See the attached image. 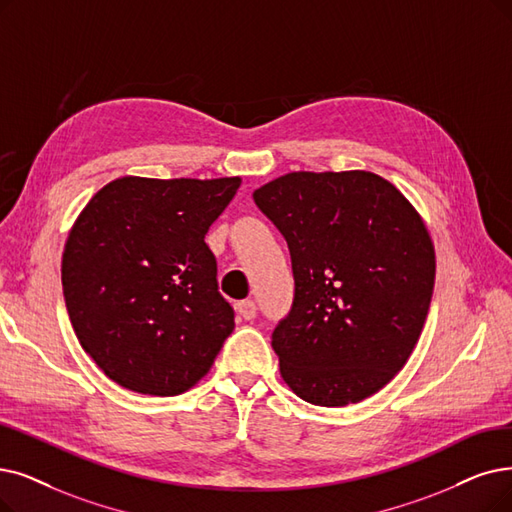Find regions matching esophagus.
I'll return each mask as SVG.
<instances>
[{
    "label": "esophagus",
    "instance_id": "obj_1",
    "mask_svg": "<svg viewBox=\"0 0 512 512\" xmlns=\"http://www.w3.org/2000/svg\"><path fill=\"white\" fill-rule=\"evenodd\" d=\"M237 313L245 321L254 319L256 317V302L254 300H241V302H237Z\"/></svg>",
    "mask_w": 512,
    "mask_h": 512
}]
</instances>
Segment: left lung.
<instances>
[{"mask_svg":"<svg viewBox=\"0 0 512 512\" xmlns=\"http://www.w3.org/2000/svg\"><path fill=\"white\" fill-rule=\"evenodd\" d=\"M288 241L292 309L273 330L281 378L313 405L363 401L410 359L431 309L435 248L378 174L292 172L254 191Z\"/></svg>","mask_w":512,"mask_h":512,"instance_id":"1","label":"left lung"}]
</instances>
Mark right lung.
I'll use <instances>...</instances> for the list:
<instances>
[{
	"label": "right lung",
	"mask_w": 512,
	"mask_h": 512,
	"mask_svg": "<svg viewBox=\"0 0 512 512\" xmlns=\"http://www.w3.org/2000/svg\"><path fill=\"white\" fill-rule=\"evenodd\" d=\"M241 178L124 176L79 214L63 254V294L79 344L128 391H189L235 327L206 245Z\"/></svg>",
	"instance_id": "add662e5"
}]
</instances>
